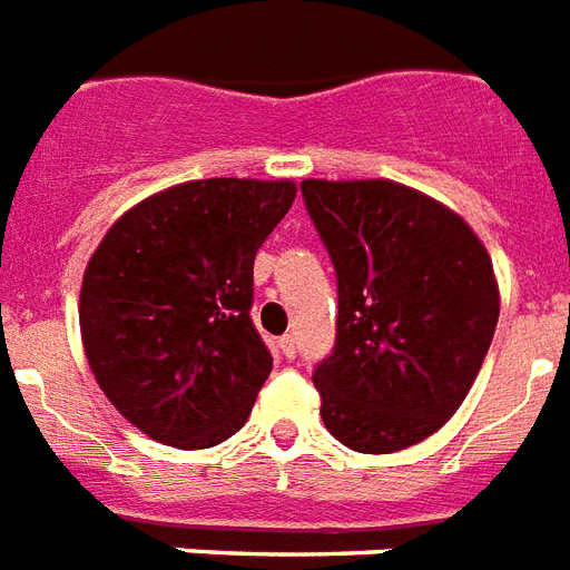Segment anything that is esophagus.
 <instances>
[{
	"label": "esophagus",
	"instance_id": "esophagus-1",
	"mask_svg": "<svg viewBox=\"0 0 570 570\" xmlns=\"http://www.w3.org/2000/svg\"><path fill=\"white\" fill-rule=\"evenodd\" d=\"M277 346H281V352H284L286 357H295V348H298V346H295L293 334H286V337L277 340Z\"/></svg>",
	"mask_w": 570,
	"mask_h": 570
}]
</instances>
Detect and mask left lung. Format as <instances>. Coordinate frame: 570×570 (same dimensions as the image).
Returning <instances> with one entry per match:
<instances>
[{"label": "left lung", "instance_id": "obj_1", "mask_svg": "<svg viewBox=\"0 0 570 570\" xmlns=\"http://www.w3.org/2000/svg\"><path fill=\"white\" fill-rule=\"evenodd\" d=\"M337 268V346L313 373L343 446L387 455L434 434L473 387L500 316L494 263L459 213L393 180H304Z\"/></svg>", "mask_w": 570, "mask_h": 570}]
</instances>
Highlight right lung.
Here are the masks:
<instances>
[{
  "instance_id": "obj_1",
  "label": "right lung",
  "mask_w": 570,
  "mask_h": 570,
  "mask_svg": "<svg viewBox=\"0 0 570 570\" xmlns=\"http://www.w3.org/2000/svg\"><path fill=\"white\" fill-rule=\"evenodd\" d=\"M293 180L177 183L120 215L88 259L79 331L94 379L138 432L180 450L248 420L272 355L248 311L254 257Z\"/></svg>"
}]
</instances>
